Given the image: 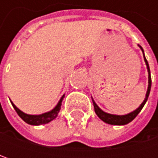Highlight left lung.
<instances>
[{
    "label": "left lung",
    "instance_id": "8db88e82",
    "mask_svg": "<svg viewBox=\"0 0 158 158\" xmlns=\"http://www.w3.org/2000/svg\"><path fill=\"white\" fill-rule=\"evenodd\" d=\"M139 48H141V50L143 53V50L141 46H139ZM143 59H144V62H145V65H146V68H147V71H148V88H147V91H146V94H145V99L143 100V102H142V104L134 111L128 113V114H125V115H115V114H110V113H107L105 111L102 110L97 104L96 102L93 101L92 99V102H93V106H94V110L96 112V114L98 115V117L103 121L104 123H109V124H113V125H124V124H127L129 123L130 122H132L136 116L137 114L141 111L143 109V105L145 104L147 99H148V96H149V93H150V89H151V83H152V80H151V75H150V69H149V65H148V62L144 56V54H143Z\"/></svg>",
    "mask_w": 158,
    "mask_h": 158
}]
</instances>
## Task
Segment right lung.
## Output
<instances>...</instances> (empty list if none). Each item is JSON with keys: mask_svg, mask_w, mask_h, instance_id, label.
I'll use <instances>...</instances> for the list:
<instances>
[{"mask_svg": "<svg viewBox=\"0 0 158 158\" xmlns=\"http://www.w3.org/2000/svg\"><path fill=\"white\" fill-rule=\"evenodd\" d=\"M65 97V94L61 97V99L59 100L58 103L56 105V107L51 110L50 111L48 112H45V113H42V114H39V115H31V114H27V113H24L23 111H22L21 110H19L15 105L13 103V102H11L13 107L15 108V110H16V112L18 113V115L28 124H31V125H41V124H46L48 123L49 122H51L52 120H54L59 110L61 108V104H62V101Z\"/></svg>", "mask_w": 158, "mask_h": 158, "instance_id": "right-lung-1", "label": "right lung"}]
</instances>
